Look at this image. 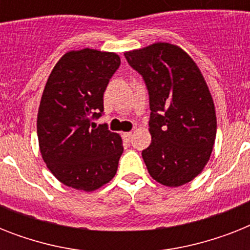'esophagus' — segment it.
Returning <instances> with one entry per match:
<instances>
[{"label": "esophagus", "instance_id": "obj_1", "mask_svg": "<svg viewBox=\"0 0 250 250\" xmlns=\"http://www.w3.org/2000/svg\"><path fill=\"white\" fill-rule=\"evenodd\" d=\"M132 132H125L123 135H122V137L125 139V141H131V139H132Z\"/></svg>", "mask_w": 250, "mask_h": 250}]
</instances>
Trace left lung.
Listing matches in <instances>:
<instances>
[{
    "mask_svg": "<svg viewBox=\"0 0 250 250\" xmlns=\"http://www.w3.org/2000/svg\"><path fill=\"white\" fill-rule=\"evenodd\" d=\"M149 94L152 143L141 156L149 174L167 187L196 178L213 150L217 118L209 88L183 49L157 42L125 53Z\"/></svg>",
    "mask_w": 250,
    "mask_h": 250,
    "instance_id": "1",
    "label": "left lung"
}]
</instances>
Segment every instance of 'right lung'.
Listing matches in <instances>:
<instances>
[{"mask_svg":"<svg viewBox=\"0 0 250 250\" xmlns=\"http://www.w3.org/2000/svg\"><path fill=\"white\" fill-rule=\"evenodd\" d=\"M119 66L115 53L82 49L66 53L49 75L37 136L42 160L64 186L90 192L117 174L121 136L92 121L102 117L104 92Z\"/></svg>","mask_w":250,"mask_h":250,"instance_id":"obj_1","label":"right lung"}]
</instances>
